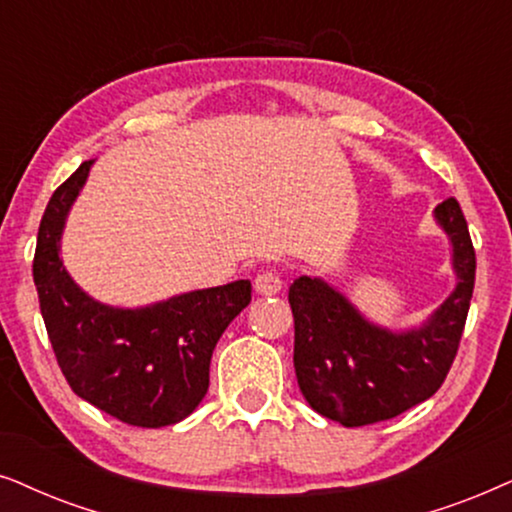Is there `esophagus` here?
<instances>
[{"instance_id": "obj_1", "label": "esophagus", "mask_w": 512, "mask_h": 512, "mask_svg": "<svg viewBox=\"0 0 512 512\" xmlns=\"http://www.w3.org/2000/svg\"><path fill=\"white\" fill-rule=\"evenodd\" d=\"M281 288H283V281L276 271H262V274H257V278H255L257 295L271 297V295H276V292H281Z\"/></svg>"}]
</instances>
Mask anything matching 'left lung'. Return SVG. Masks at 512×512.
Masks as SVG:
<instances>
[{"instance_id":"obj_1","label":"left lung","mask_w":512,"mask_h":512,"mask_svg":"<svg viewBox=\"0 0 512 512\" xmlns=\"http://www.w3.org/2000/svg\"><path fill=\"white\" fill-rule=\"evenodd\" d=\"M435 220L452 241L456 288L421 327L374 325L323 278L290 285L297 384L323 417L346 428L377 424L424 403L445 381L473 297L475 250L456 199L442 201Z\"/></svg>"}]
</instances>
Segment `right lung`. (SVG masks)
Here are the masks:
<instances>
[{"mask_svg":"<svg viewBox=\"0 0 512 512\" xmlns=\"http://www.w3.org/2000/svg\"><path fill=\"white\" fill-rule=\"evenodd\" d=\"M93 161L53 192L37 234L32 276L53 353L86 403L128 426L161 428L189 417L210 381L227 325L250 304V281L194 290L142 309L95 302L60 260V236Z\"/></svg>","mask_w":512,"mask_h":512,"instance_id":"right-lung-1","label":"right lung"}]
</instances>
